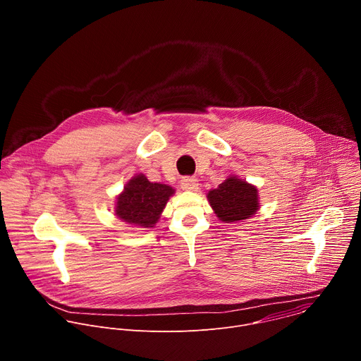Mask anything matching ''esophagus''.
<instances>
[{
    "label": "esophagus",
    "instance_id": "obj_1",
    "mask_svg": "<svg viewBox=\"0 0 361 361\" xmlns=\"http://www.w3.org/2000/svg\"><path fill=\"white\" fill-rule=\"evenodd\" d=\"M181 188L185 191H195L198 188V181L194 177H184L181 180Z\"/></svg>",
    "mask_w": 361,
    "mask_h": 361
}]
</instances>
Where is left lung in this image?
Returning a JSON list of instances; mask_svg holds the SVG:
<instances>
[{
  "mask_svg": "<svg viewBox=\"0 0 361 361\" xmlns=\"http://www.w3.org/2000/svg\"><path fill=\"white\" fill-rule=\"evenodd\" d=\"M207 200L223 223L244 221L260 209L259 190L237 176H228L217 188L209 191Z\"/></svg>",
  "mask_w": 361,
  "mask_h": 361,
  "instance_id": "1",
  "label": "left lung"
}]
</instances>
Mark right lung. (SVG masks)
Returning <instances> with one entry per match:
<instances>
[{
    "instance_id": "right-lung-1",
    "label": "right lung",
    "mask_w": 361,
    "mask_h": 361,
    "mask_svg": "<svg viewBox=\"0 0 361 361\" xmlns=\"http://www.w3.org/2000/svg\"><path fill=\"white\" fill-rule=\"evenodd\" d=\"M174 192L167 184L151 183L144 174H135L117 195L114 216L137 228H151L159 223Z\"/></svg>"
}]
</instances>
